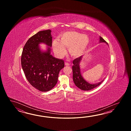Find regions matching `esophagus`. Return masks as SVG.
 <instances>
[{
	"mask_svg": "<svg viewBox=\"0 0 131 131\" xmlns=\"http://www.w3.org/2000/svg\"><path fill=\"white\" fill-rule=\"evenodd\" d=\"M69 65L70 64L68 63H67V62L65 63V66H69Z\"/></svg>",
	"mask_w": 131,
	"mask_h": 131,
	"instance_id": "esophagus-1",
	"label": "esophagus"
}]
</instances>
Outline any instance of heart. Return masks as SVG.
<instances>
[{
  "instance_id": "obj_1",
  "label": "heart",
  "mask_w": 131,
  "mask_h": 131,
  "mask_svg": "<svg viewBox=\"0 0 131 131\" xmlns=\"http://www.w3.org/2000/svg\"><path fill=\"white\" fill-rule=\"evenodd\" d=\"M59 42L53 41V50L59 56L62 57L66 53L64 47L68 48L71 56L77 58L83 54L89 44V38L86 35L76 31H68L61 34Z\"/></svg>"
}]
</instances>
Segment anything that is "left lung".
Returning <instances> with one entry per match:
<instances>
[{
  "instance_id": "1",
  "label": "left lung",
  "mask_w": 131,
  "mask_h": 131,
  "mask_svg": "<svg viewBox=\"0 0 131 131\" xmlns=\"http://www.w3.org/2000/svg\"><path fill=\"white\" fill-rule=\"evenodd\" d=\"M101 42H106V41L102 37H100ZM82 58V56L76 58L73 60L72 70L73 73V81L75 85L80 89L83 90H90L99 86L103 81L94 84L89 83L84 79L81 75L80 68V62Z\"/></svg>"
}]
</instances>
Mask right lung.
<instances>
[{"label":"right lung","instance_id":"1","mask_svg":"<svg viewBox=\"0 0 131 131\" xmlns=\"http://www.w3.org/2000/svg\"><path fill=\"white\" fill-rule=\"evenodd\" d=\"M51 30L39 31L31 36L22 50L21 64L25 76L31 85L42 92L50 90L58 82L59 71L64 67V61L50 54V48L42 52L39 43L52 46Z\"/></svg>","mask_w":131,"mask_h":131}]
</instances>
